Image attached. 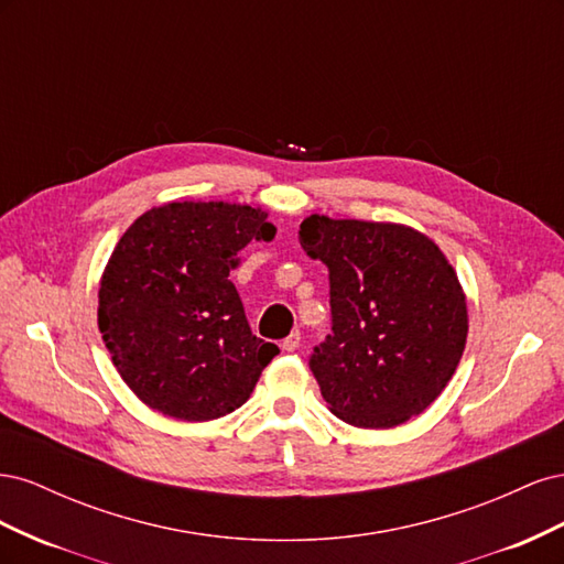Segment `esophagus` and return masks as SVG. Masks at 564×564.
<instances>
[{"label": "esophagus", "instance_id": "1", "mask_svg": "<svg viewBox=\"0 0 564 564\" xmlns=\"http://www.w3.org/2000/svg\"><path fill=\"white\" fill-rule=\"evenodd\" d=\"M299 346H301V334L299 332H292L282 340V350H286V352H294Z\"/></svg>", "mask_w": 564, "mask_h": 564}]
</instances>
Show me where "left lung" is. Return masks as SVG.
<instances>
[{
  "label": "left lung",
  "mask_w": 564,
  "mask_h": 564,
  "mask_svg": "<svg viewBox=\"0 0 564 564\" xmlns=\"http://www.w3.org/2000/svg\"><path fill=\"white\" fill-rule=\"evenodd\" d=\"M299 240L329 268L332 334L311 371L332 414L377 431L419 416L454 377L468 336L445 253L414 228L317 214Z\"/></svg>",
  "instance_id": "obj_1"
}]
</instances>
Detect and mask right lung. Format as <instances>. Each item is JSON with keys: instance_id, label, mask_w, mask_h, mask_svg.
Instances as JSON below:
<instances>
[{"instance_id": "1", "label": "right lung", "mask_w": 564, "mask_h": 564, "mask_svg": "<svg viewBox=\"0 0 564 564\" xmlns=\"http://www.w3.org/2000/svg\"><path fill=\"white\" fill-rule=\"evenodd\" d=\"M247 204L169 202L117 242L98 289V329L119 377L150 409L212 421L242 406L280 352L253 336L230 270L275 226Z\"/></svg>"}]
</instances>
